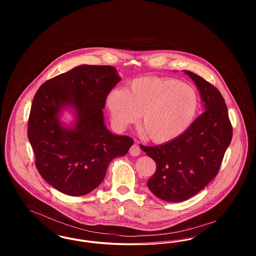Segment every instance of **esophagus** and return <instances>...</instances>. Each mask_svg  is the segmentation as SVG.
<instances>
[{"mask_svg": "<svg viewBox=\"0 0 256 256\" xmlns=\"http://www.w3.org/2000/svg\"><path fill=\"white\" fill-rule=\"evenodd\" d=\"M129 152H130V154L133 156H140V154H141V148H140V146H138V145L134 144L133 146L130 148Z\"/></svg>", "mask_w": 256, "mask_h": 256, "instance_id": "obj_1", "label": "esophagus"}]
</instances>
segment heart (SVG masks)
<instances>
[{
    "label": "heart",
    "mask_w": 256,
    "mask_h": 256,
    "mask_svg": "<svg viewBox=\"0 0 256 256\" xmlns=\"http://www.w3.org/2000/svg\"><path fill=\"white\" fill-rule=\"evenodd\" d=\"M106 104L117 130L135 123L141 114L140 127L148 138L166 143L189 128L198 98L192 86L176 78L145 76L133 80L126 90H111Z\"/></svg>",
    "instance_id": "obj_1"
}]
</instances>
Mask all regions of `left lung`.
<instances>
[{"mask_svg": "<svg viewBox=\"0 0 256 256\" xmlns=\"http://www.w3.org/2000/svg\"><path fill=\"white\" fill-rule=\"evenodd\" d=\"M183 72L196 84L204 112L174 140L142 148L156 164L148 188L160 199L174 203L191 198L212 182L232 137L228 108L219 90L200 76Z\"/></svg>", "mask_w": 256, "mask_h": 256, "instance_id": "8db88e82", "label": "left lung"}]
</instances>
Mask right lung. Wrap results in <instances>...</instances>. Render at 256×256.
<instances>
[{"instance_id": "obj_1", "label": "right lung", "mask_w": 256, "mask_h": 256, "mask_svg": "<svg viewBox=\"0 0 256 256\" xmlns=\"http://www.w3.org/2000/svg\"><path fill=\"white\" fill-rule=\"evenodd\" d=\"M121 80L112 66L80 65L45 82L32 100L28 136L40 176L58 191L82 196L104 180L110 162L125 156L132 138L112 134L104 108ZM67 112L70 123L62 120Z\"/></svg>"}]
</instances>
